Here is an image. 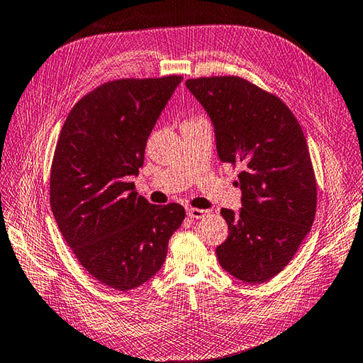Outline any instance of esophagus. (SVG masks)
<instances>
[{
    "label": "esophagus",
    "instance_id": "1",
    "mask_svg": "<svg viewBox=\"0 0 363 363\" xmlns=\"http://www.w3.org/2000/svg\"><path fill=\"white\" fill-rule=\"evenodd\" d=\"M208 214H209V212L204 211V209H198V208H189L187 209V216L191 217V218H203Z\"/></svg>",
    "mask_w": 363,
    "mask_h": 363
}]
</instances>
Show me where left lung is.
Instances as JSON below:
<instances>
[{"mask_svg":"<svg viewBox=\"0 0 363 363\" xmlns=\"http://www.w3.org/2000/svg\"><path fill=\"white\" fill-rule=\"evenodd\" d=\"M216 127L217 152L239 167L242 209H222L228 238L220 266L247 283L285 269L316 214V177L299 121L279 96L236 75L186 82Z\"/></svg>","mask_w":363,"mask_h":363,"instance_id":"8db88e82","label":"left lung"}]
</instances>
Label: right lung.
Returning a JSON list of instances; mask_svg holds the SVG:
<instances>
[{"label":"right lung","mask_w":363,"mask_h":363,"mask_svg":"<svg viewBox=\"0 0 363 363\" xmlns=\"http://www.w3.org/2000/svg\"><path fill=\"white\" fill-rule=\"evenodd\" d=\"M181 75L119 78L89 91L66 118L50 172V206L78 262L104 285L129 291L159 272L186 209L155 206L129 176Z\"/></svg>","instance_id":"1"}]
</instances>
